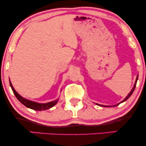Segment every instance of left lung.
<instances>
[{"label": "left lung", "mask_w": 146, "mask_h": 146, "mask_svg": "<svg viewBox=\"0 0 146 146\" xmlns=\"http://www.w3.org/2000/svg\"><path fill=\"white\" fill-rule=\"evenodd\" d=\"M137 79H138V77H137V80H136V82H135V85H134V87H133V88H132V90H131V91H130V93H129V94H128V96H127L126 97V98H125V99H124V100H123V101H122L121 102V103H122V102H125V100H128V99L129 98H130V96H131V95L132 94V93H133V91H134V90H135V87H136V84H137ZM118 104H117V105H115V106H117V105H118ZM98 106H105V107H110V106H104V105H101V104H98Z\"/></svg>", "instance_id": "8db88e82"}]
</instances>
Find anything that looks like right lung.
Instances as JSON below:
<instances>
[{
  "label": "right lung",
  "mask_w": 146,
  "mask_h": 146,
  "mask_svg": "<svg viewBox=\"0 0 146 146\" xmlns=\"http://www.w3.org/2000/svg\"><path fill=\"white\" fill-rule=\"evenodd\" d=\"M9 84H10V86H11V89L13 90V93H14L15 96L16 97V98H17L23 105H25V106L27 107V108H31V109H33L35 110H44L49 109L50 108H51V107H53V106L56 105V103L58 101V100H55V101L48 102V103H46V104H38L34 102L29 101V100H26V99L23 98L21 95L18 94L17 92L15 90L14 87H13L12 84H11V82L10 81H9Z\"/></svg>",
  "instance_id": "obj_1"
}]
</instances>
